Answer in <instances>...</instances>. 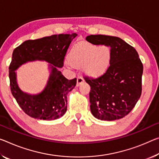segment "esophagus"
<instances>
[{"label":"esophagus","instance_id":"1","mask_svg":"<svg viewBox=\"0 0 159 159\" xmlns=\"http://www.w3.org/2000/svg\"><path fill=\"white\" fill-rule=\"evenodd\" d=\"M84 82V79H83V77L81 75H79V76L77 77V84H76V86H79V85L82 84V83Z\"/></svg>","mask_w":159,"mask_h":159}]
</instances>
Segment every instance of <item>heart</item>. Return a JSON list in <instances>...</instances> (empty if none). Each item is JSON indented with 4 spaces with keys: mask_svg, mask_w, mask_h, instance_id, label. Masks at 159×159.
<instances>
[{
    "mask_svg": "<svg viewBox=\"0 0 159 159\" xmlns=\"http://www.w3.org/2000/svg\"><path fill=\"white\" fill-rule=\"evenodd\" d=\"M66 64L75 67L84 66V71L92 77H98L105 74L111 61V52L108 47L85 42L75 45L69 54Z\"/></svg>",
    "mask_w": 159,
    "mask_h": 159,
    "instance_id": "1",
    "label": "heart"
}]
</instances>
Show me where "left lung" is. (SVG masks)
<instances>
[{
	"mask_svg": "<svg viewBox=\"0 0 159 159\" xmlns=\"http://www.w3.org/2000/svg\"><path fill=\"white\" fill-rule=\"evenodd\" d=\"M86 40L110 47L111 61L104 74L85 75L90 86V111L101 120H119L129 114L142 94L143 64L134 47L120 37L90 35Z\"/></svg>",
	"mask_w": 159,
	"mask_h": 159,
	"instance_id": "left-lung-1",
	"label": "left lung"
}]
</instances>
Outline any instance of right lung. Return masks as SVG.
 <instances>
[{"instance_id": "1", "label": "right lung", "mask_w": 159, "mask_h": 159, "mask_svg": "<svg viewBox=\"0 0 159 159\" xmlns=\"http://www.w3.org/2000/svg\"><path fill=\"white\" fill-rule=\"evenodd\" d=\"M76 33L54 34L41 39L25 41L12 53L9 66L11 90L17 104L25 114L37 120H54L66 112L68 93L76 85V79L68 80L57 67L64 66L67 50ZM34 60H44L54 65L45 90L38 95L25 93L16 83L14 70L24 62Z\"/></svg>"}]
</instances>
